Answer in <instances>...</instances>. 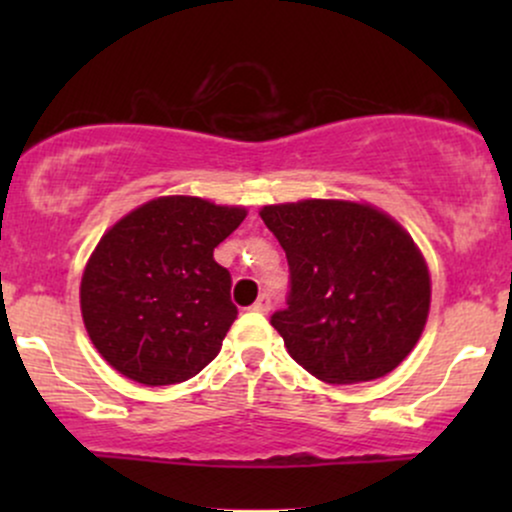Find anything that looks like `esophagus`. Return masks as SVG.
<instances>
[{
  "label": "esophagus",
  "mask_w": 512,
  "mask_h": 512,
  "mask_svg": "<svg viewBox=\"0 0 512 512\" xmlns=\"http://www.w3.org/2000/svg\"><path fill=\"white\" fill-rule=\"evenodd\" d=\"M252 310H255V313L267 315L269 310H272V296H269V293H262V296L255 301V305H252Z\"/></svg>",
  "instance_id": "34e87169"
}]
</instances>
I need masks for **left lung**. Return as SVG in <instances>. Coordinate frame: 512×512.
Masks as SVG:
<instances>
[{"mask_svg": "<svg viewBox=\"0 0 512 512\" xmlns=\"http://www.w3.org/2000/svg\"><path fill=\"white\" fill-rule=\"evenodd\" d=\"M286 252L291 289L272 315L298 366L332 385L395 370L424 332L431 276L414 240L368 204L303 199L260 211Z\"/></svg>", "mask_w": 512, "mask_h": 512, "instance_id": "1", "label": "left lung"}]
</instances>
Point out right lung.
I'll return each mask as SVG.
<instances>
[{"mask_svg":"<svg viewBox=\"0 0 512 512\" xmlns=\"http://www.w3.org/2000/svg\"><path fill=\"white\" fill-rule=\"evenodd\" d=\"M245 214L199 197H158L105 233L81 276V315L110 366L154 387L190 380L214 361L238 317L214 248Z\"/></svg>","mask_w":512,"mask_h":512,"instance_id":"right-lung-1","label":"right lung"}]
</instances>
